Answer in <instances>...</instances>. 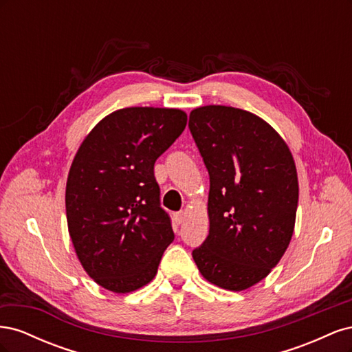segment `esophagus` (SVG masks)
<instances>
[{"label":"esophagus","instance_id":"esophagus-1","mask_svg":"<svg viewBox=\"0 0 352 352\" xmlns=\"http://www.w3.org/2000/svg\"><path fill=\"white\" fill-rule=\"evenodd\" d=\"M184 220H185V212L184 211L176 212V214H175V221L177 223V225H182Z\"/></svg>","mask_w":352,"mask_h":352}]
</instances>
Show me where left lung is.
Segmentation results:
<instances>
[{
  "mask_svg": "<svg viewBox=\"0 0 352 352\" xmlns=\"http://www.w3.org/2000/svg\"><path fill=\"white\" fill-rule=\"evenodd\" d=\"M189 131L210 176V230L192 251L204 278L243 291L278 264L291 242L298 207L292 154L273 127L250 111L206 105Z\"/></svg>",
  "mask_w": 352,
  "mask_h": 352,
  "instance_id": "1",
  "label": "left lung"
}]
</instances>
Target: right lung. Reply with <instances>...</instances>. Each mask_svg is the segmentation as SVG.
Segmentation results:
<instances>
[{"label":"right lung","instance_id":"right-lung-1","mask_svg":"<svg viewBox=\"0 0 352 352\" xmlns=\"http://www.w3.org/2000/svg\"><path fill=\"white\" fill-rule=\"evenodd\" d=\"M186 120L177 109L117 110L74 155L66 185L69 233L85 272L105 289L126 294L151 282L175 239L154 163Z\"/></svg>","mask_w":352,"mask_h":352}]
</instances>
